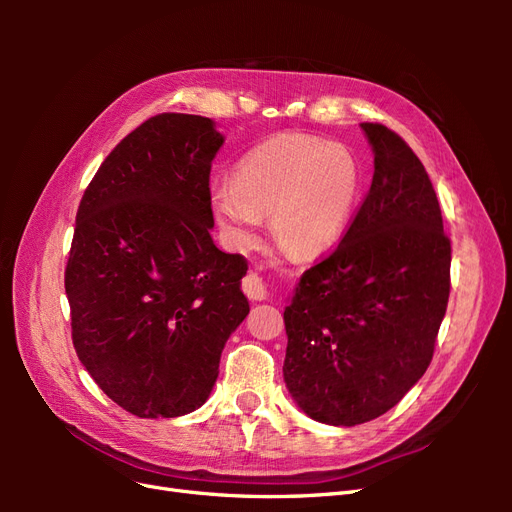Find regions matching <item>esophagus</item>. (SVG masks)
<instances>
[{
  "label": "esophagus",
  "mask_w": 512,
  "mask_h": 512,
  "mask_svg": "<svg viewBox=\"0 0 512 512\" xmlns=\"http://www.w3.org/2000/svg\"><path fill=\"white\" fill-rule=\"evenodd\" d=\"M243 292L247 294V299L262 301V299H267V284L258 273L250 271L243 277Z\"/></svg>",
  "instance_id": "34e87169"
}]
</instances>
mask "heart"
Instances as JSON below:
<instances>
[{
    "mask_svg": "<svg viewBox=\"0 0 512 512\" xmlns=\"http://www.w3.org/2000/svg\"><path fill=\"white\" fill-rule=\"evenodd\" d=\"M363 192V166L342 143L282 132L241 158L232 183L211 185L213 218L226 239L247 250L269 213L273 237L301 258L333 250Z\"/></svg>",
    "mask_w": 512,
    "mask_h": 512,
    "instance_id": "b5f03b06",
    "label": "heart"
}]
</instances>
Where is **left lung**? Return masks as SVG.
<instances>
[{
  "label": "left lung",
  "mask_w": 512,
  "mask_h": 512,
  "mask_svg": "<svg viewBox=\"0 0 512 512\" xmlns=\"http://www.w3.org/2000/svg\"><path fill=\"white\" fill-rule=\"evenodd\" d=\"M374 179L335 250L284 309V382L318 423L391 410L427 371L451 292V241L425 166L382 123H361Z\"/></svg>",
  "instance_id": "1"
}]
</instances>
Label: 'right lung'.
I'll use <instances>...</instances> for the list:
<instances>
[{
	"mask_svg": "<svg viewBox=\"0 0 512 512\" xmlns=\"http://www.w3.org/2000/svg\"><path fill=\"white\" fill-rule=\"evenodd\" d=\"M222 145L209 117H151L108 153L76 211L72 344L100 389L141 418L203 406L250 314L245 258L211 239L209 173Z\"/></svg>",
	"mask_w": 512,
	"mask_h": 512,
	"instance_id": "obj_1",
	"label": "right lung"
}]
</instances>
